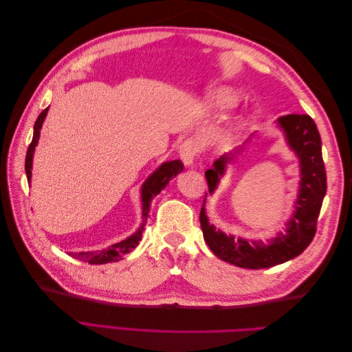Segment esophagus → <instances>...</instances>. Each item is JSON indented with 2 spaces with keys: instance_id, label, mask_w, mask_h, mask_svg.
Here are the masks:
<instances>
[{
  "instance_id": "1",
  "label": "esophagus",
  "mask_w": 352,
  "mask_h": 352,
  "mask_svg": "<svg viewBox=\"0 0 352 352\" xmlns=\"http://www.w3.org/2000/svg\"><path fill=\"white\" fill-rule=\"evenodd\" d=\"M199 154V144L194 138H186V140L180 145V158L185 163V166H192L195 158Z\"/></svg>"
}]
</instances>
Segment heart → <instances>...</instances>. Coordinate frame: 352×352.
<instances>
[{"mask_svg":"<svg viewBox=\"0 0 352 352\" xmlns=\"http://www.w3.org/2000/svg\"><path fill=\"white\" fill-rule=\"evenodd\" d=\"M211 100H212V104H214L217 109H223V110L233 107V105H235V102H236L235 95H233L226 88H221V89H217V91L212 92Z\"/></svg>","mask_w":352,"mask_h":352,"instance_id":"obj_1","label":"heart"}]
</instances>
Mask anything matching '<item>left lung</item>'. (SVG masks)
I'll use <instances>...</instances> for the list:
<instances>
[{"instance_id": "obj_1", "label": "left lung", "mask_w": 352, "mask_h": 352, "mask_svg": "<svg viewBox=\"0 0 352 352\" xmlns=\"http://www.w3.org/2000/svg\"><path fill=\"white\" fill-rule=\"evenodd\" d=\"M278 123L285 132L287 144L300 158L301 166L300 194L294 216L286 223L285 235L279 233L269 243L235 239L210 225L204 206L199 212L202 235L210 250L223 261L242 269H267L292 260L311 243L317 230L318 212L327 188L320 133L308 114H286L279 117ZM230 158H233V154L221 157L214 163V167L206 172L210 194L216 189L220 176L225 173V164Z\"/></svg>"}]
</instances>
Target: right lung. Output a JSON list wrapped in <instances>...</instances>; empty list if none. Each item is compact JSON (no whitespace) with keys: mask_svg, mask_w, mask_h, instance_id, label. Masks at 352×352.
I'll use <instances>...</instances> for the list:
<instances>
[{"mask_svg":"<svg viewBox=\"0 0 352 352\" xmlns=\"http://www.w3.org/2000/svg\"><path fill=\"white\" fill-rule=\"evenodd\" d=\"M48 113V109H45L42 111L38 119L35 122V127H34V138H32V142L28 148V153H26V162H25V170H26V175L28 179L30 180V168H32V158H34V151H35V146L38 144L39 140V131L42 127V123H44L45 116ZM184 164L182 162H179V160H175V162H167L164 164L160 166V168H157L155 172L146 179V182L142 186V217H144V223L142 226L140 228V230H136L132 236H129L127 239L119 242V243H114L111 247L105 248L102 251H95V252H76L73 254L70 252L74 258L85 261V263H89V264H107V263H113V261H119L122 260L123 255L129 254L132 250H135L138 247V243L141 241L142 236V232H144V225L148 217V211H150V202L153 199V197H155L157 194H160V190H162L167 184L168 180L172 179L173 176H176L179 172H182Z\"/></svg>","mask_w":352,"mask_h":352,"instance_id":"right-lung-1","label":"right lung"}]
</instances>
